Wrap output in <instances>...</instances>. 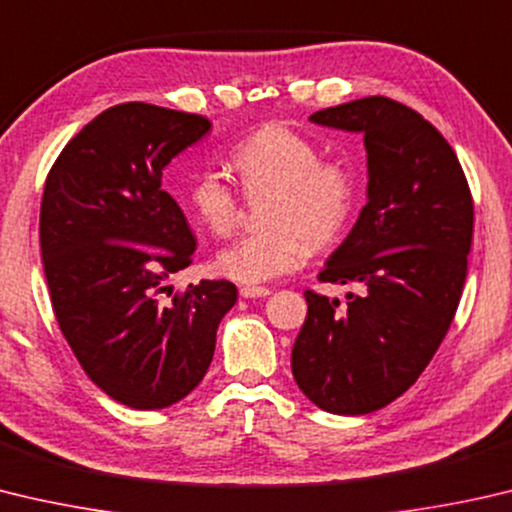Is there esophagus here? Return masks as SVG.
I'll use <instances>...</instances> for the list:
<instances>
[{
  "mask_svg": "<svg viewBox=\"0 0 512 512\" xmlns=\"http://www.w3.org/2000/svg\"><path fill=\"white\" fill-rule=\"evenodd\" d=\"M239 295L248 300V297H266V295H271V291H268L266 286H241Z\"/></svg>",
  "mask_w": 512,
  "mask_h": 512,
  "instance_id": "1",
  "label": "esophagus"
}]
</instances>
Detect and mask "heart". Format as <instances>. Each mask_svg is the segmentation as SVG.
Returning <instances> with one entry per match:
<instances>
[{
  "mask_svg": "<svg viewBox=\"0 0 512 512\" xmlns=\"http://www.w3.org/2000/svg\"><path fill=\"white\" fill-rule=\"evenodd\" d=\"M246 194L273 190L266 226L217 255V271L241 284H262L306 264L311 250L331 246L345 230L356 201V176L297 129L266 123L230 152ZM185 203L210 235L228 237L239 219V197L215 170L194 176Z\"/></svg>",
  "mask_w": 512,
  "mask_h": 512,
  "instance_id": "obj_1",
  "label": "heart"
}]
</instances>
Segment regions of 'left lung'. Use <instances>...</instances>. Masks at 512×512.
I'll return each mask as SVG.
<instances>
[{"label": "left lung", "instance_id": "8db88e82", "mask_svg": "<svg viewBox=\"0 0 512 512\" xmlns=\"http://www.w3.org/2000/svg\"><path fill=\"white\" fill-rule=\"evenodd\" d=\"M311 123L365 136L367 206L318 275L362 293H349L345 309L304 293L291 367L320 410L358 416L407 392L443 342L466 282L475 206L450 143L401 102L351 100Z\"/></svg>", "mask_w": 512, "mask_h": 512}]
</instances>
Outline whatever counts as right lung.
I'll return each instance as SVG.
<instances>
[{
	"label": "right lung",
	"mask_w": 512,
	"mask_h": 512,
	"mask_svg": "<svg viewBox=\"0 0 512 512\" xmlns=\"http://www.w3.org/2000/svg\"><path fill=\"white\" fill-rule=\"evenodd\" d=\"M212 123L147 102L109 107L60 152L44 183L40 246L55 320L85 374L134 410H163L197 387L217 327L237 302L228 280L172 293L197 239L163 170Z\"/></svg>",
	"instance_id": "1"
}]
</instances>
